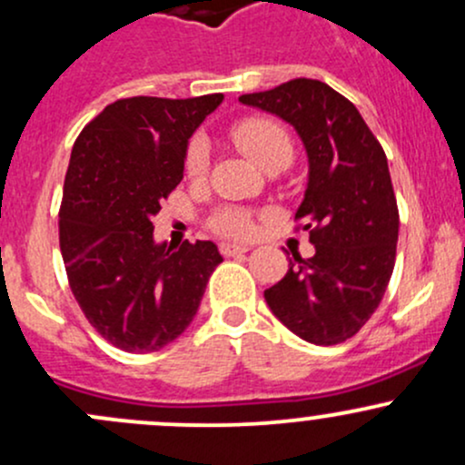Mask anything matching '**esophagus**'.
Masks as SVG:
<instances>
[{"label": "esophagus", "mask_w": 465, "mask_h": 465, "mask_svg": "<svg viewBox=\"0 0 465 465\" xmlns=\"http://www.w3.org/2000/svg\"><path fill=\"white\" fill-rule=\"evenodd\" d=\"M221 252L223 256H238V253H244L249 252L247 244H233V242H224L221 244Z\"/></svg>", "instance_id": "esophagus-1"}]
</instances>
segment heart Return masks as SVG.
I'll return each mask as SVG.
<instances>
[{"instance_id": "1", "label": "heart", "mask_w": 465, "mask_h": 465, "mask_svg": "<svg viewBox=\"0 0 465 465\" xmlns=\"http://www.w3.org/2000/svg\"><path fill=\"white\" fill-rule=\"evenodd\" d=\"M232 139L238 147L253 158L264 172L284 170L293 161V141L282 124L269 116H247L232 127ZM209 147L207 141L196 136L185 152V172L192 178L207 174ZM212 227L218 233L244 238L253 232L252 213L238 207H223L213 213Z\"/></svg>"}]
</instances>
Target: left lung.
<instances>
[{"label": "left lung", "mask_w": 465, "mask_h": 465, "mask_svg": "<svg viewBox=\"0 0 465 465\" xmlns=\"http://www.w3.org/2000/svg\"><path fill=\"white\" fill-rule=\"evenodd\" d=\"M238 101L293 125L309 158L295 218L307 221L315 253L289 260L264 300L298 338L340 344L369 322L395 267L400 212L384 150L355 105L322 81L293 79Z\"/></svg>", "instance_id": "1"}]
</instances>
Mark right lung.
<instances>
[{"mask_svg": "<svg viewBox=\"0 0 465 465\" xmlns=\"http://www.w3.org/2000/svg\"><path fill=\"white\" fill-rule=\"evenodd\" d=\"M221 104L223 94L119 99L74 141L59 209L61 256L88 322L127 353L174 341L223 262L212 241L156 242L152 224L183 181L190 136Z\"/></svg>", "mask_w": 465, "mask_h": 465, "instance_id": "add662e5", "label": "right lung"}]
</instances>
